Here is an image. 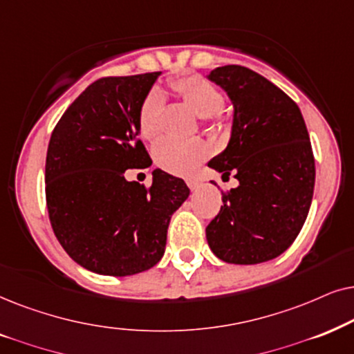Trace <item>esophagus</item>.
Here are the masks:
<instances>
[{"label": "esophagus", "mask_w": 354, "mask_h": 354, "mask_svg": "<svg viewBox=\"0 0 354 354\" xmlns=\"http://www.w3.org/2000/svg\"><path fill=\"white\" fill-rule=\"evenodd\" d=\"M186 183H187V186H189L191 191H196L197 187L201 186V181H197V180H187Z\"/></svg>", "instance_id": "obj_1"}]
</instances>
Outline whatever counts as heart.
Returning <instances> with one entry per match:
<instances>
[{"label":"heart","mask_w":354,"mask_h":354,"mask_svg":"<svg viewBox=\"0 0 354 354\" xmlns=\"http://www.w3.org/2000/svg\"><path fill=\"white\" fill-rule=\"evenodd\" d=\"M169 87L181 100H185L201 118L212 122L221 118L223 95L214 84L202 75L189 74L171 79ZM165 111V97L158 88L149 92L139 111V131L144 139L152 140L162 133V118ZM210 145L202 139L165 138L153 147L155 163L160 168L174 174H189L199 167L202 160L209 157Z\"/></svg>","instance_id":"b5f03b06"}]
</instances>
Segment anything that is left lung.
<instances>
[{
  "instance_id": "8db88e82",
  "label": "left lung",
  "mask_w": 354,
  "mask_h": 354,
  "mask_svg": "<svg viewBox=\"0 0 354 354\" xmlns=\"http://www.w3.org/2000/svg\"><path fill=\"white\" fill-rule=\"evenodd\" d=\"M207 77L234 108L230 142L209 167L239 181L223 192L207 243L228 263L272 261L298 236L313 202L315 165L306 122L281 88L244 66H221Z\"/></svg>"
}]
</instances>
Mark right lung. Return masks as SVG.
Masks as SVG:
<instances>
[{
    "instance_id": "right-lung-1",
    "label": "right lung",
    "mask_w": 354,
    "mask_h": 354,
    "mask_svg": "<svg viewBox=\"0 0 354 354\" xmlns=\"http://www.w3.org/2000/svg\"><path fill=\"white\" fill-rule=\"evenodd\" d=\"M158 75L98 79L51 133L45 165L51 228L74 262L100 275L153 267L169 218L189 196L181 178L158 168L149 187L124 178L126 169L152 165L139 139V111Z\"/></svg>"
}]
</instances>
